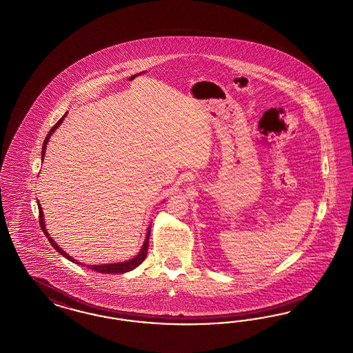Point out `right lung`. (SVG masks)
Here are the masks:
<instances>
[{"instance_id":"right-lung-1","label":"right lung","mask_w":353,"mask_h":353,"mask_svg":"<svg viewBox=\"0 0 353 353\" xmlns=\"http://www.w3.org/2000/svg\"><path fill=\"white\" fill-rule=\"evenodd\" d=\"M66 114H68V112L62 116L61 119L57 121V123L49 130V133L47 134V137H46V139H44V143H43V148H41V160L44 159V155H46V150H47V145H48L49 138H50V135L54 133V130L61 125L62 121H63V119L66 117ZM39 202V201H37ZM37 207H39V221H40V227H41V230L44 232V234L47 236V239H48L49 243L61 254L62 256H65L66 259H69V261H72L73 263H77V265H82V266H87V268H90V270H92V271H97V272H101V274H123V272H129V271H132L135 268H138L143 261H145V258L147 256V250H148V243H150V231H151V224L147 227V233H146V239H145V241H143V245H142V248H141V250H139V253L137 254V256L132 258V259H129V261H123V262H119V263H105V265H85V263H81V262H78L77 259H74L72 258V256H69L68 253H65L63 250H62L61 248L56 243V241L49 236L48 231L46 230V223H44V214H43V208H41V205L40 203H37Z\"/></svg>"}]
</instances>
